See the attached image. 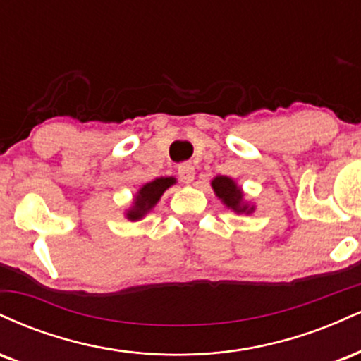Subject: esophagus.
I'll list each match as a JSON object with an SVG mask.
<instances>
[{"label": "esophagus", "instance_id": "34e87169", "mask_svg": "<svg viewBox=\"0 0 361 361\" xmlns=\"http://www.w3.org/2000/svg\"><path fill=\"white\" fill-rule=\"evenodd\" d=\"M178 176H180V180L183 181V183H192L193 178H195V168L192 163H181L180 166H178Z\"/></svg>", "mask_w": 361, "mask_h": 361}]
</instances>
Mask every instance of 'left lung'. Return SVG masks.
Masks as SVG:
<instances>
[{
  "label": "left lung",
  "instance_id": "obj_1",
  "mask_svg": "<svg viewBox=\"0 0 361 361\" xmlns=\"http://www.w3.org/2000/svg\"><path fill=\"white\" fill-rule=\"evenodd\" d=\"M215 197L222 202L227 209H231L235 214H252L256 210V205L246 200L243 188L235 183V180L229 176H215L210 181Z\"/></svg>",
  "mask_w": 361,
  "mask_h": 361
}]
</instances>
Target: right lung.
Here are the masks:
<instances>
[{
  "instance_id": "right-lung-1",
  "label": "right lung",
  "mask_w": 361,
  "mask_h": 361,
  "mask_svg": "<svg viewBox=\"0 0 361 361\" xmlns=\"http://www.w3.org/2000/svg\"><path fill=\"white\" fill-rule=\"evenodd\" d=\"M175 183H176L175 176H161L140 186L137 193L134 195V200H132L130 207L126 210V217L130 222L140 221V219L146 217V215L154 209L157 202L161 200L163 193L166 192L169 186H173Z\"/></svg>"
}]
</instances>
